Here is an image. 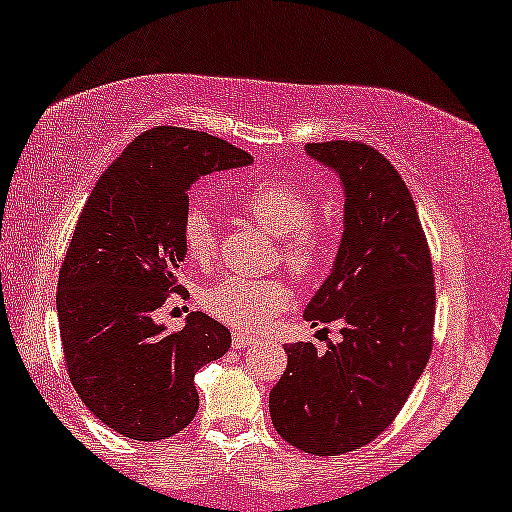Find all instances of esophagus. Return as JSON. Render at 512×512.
Returning <instances> with one entry per match:
<instances>
[{
	"instance_id": "esophagus-1",
	"label": "esophagus",
	"mask_w": 512,
	"mask_h": 512,
	"mask_svg": "<svg viewBox=\"0 0 512 512\" xmlns=\"http://www.w3.org/2000/svg\"><path fill=\"white\" fill-rule=\"evenodd\" d=\"M249 345H254V338H251L249 333H242V331H235L233 333V347L235 349H244V347H249Z\"/></svg>"
}]
</instances>
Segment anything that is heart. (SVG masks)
Instances as JSON below:
<instances>
[{"label":"heart","instance_id":"1","mask_svg":"<svg viewBox=\"0 0 512 512\" xmlns=\"http://www.w3.org/2000/svg\"><path fill=\"white\" fill-rule=\"evenodd\" d=\"M235 202L265 233L277 237V256L291 275L317 279L333 256V233L317 223L310 195L286 181H258L235 193ZM181 244L195 265H209L216 256V228L205 207L188 205L181 219ZM200 303L223 324L258 331L291 303V289L282 279L226 277L202 291Z\"/></svg>","mask_w":512,"mask_h":512}]
</instances>
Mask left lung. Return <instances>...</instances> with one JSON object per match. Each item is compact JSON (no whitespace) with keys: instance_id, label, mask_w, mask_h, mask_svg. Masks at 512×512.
<instances>
[{"instance_id":"1","label":"left lung","mask_w":512,"mask_h":512,"mask_svg":"<svg viewBox=\"0 0 512 512\" xmlns=\"http://www.w3.org/2000/svg\"><path fill=\"white\" fill-rule=\"evenodd\" d=\"M305 151L340 177L345 228L303 317L338 321L342 342L326 354L312 342L284 347L289 363L270 391V417L286 443L335 457L380 436L408 401L431 356L436 289L415 200L394 165L345 139Z\"/></svg>"}]
</instances>
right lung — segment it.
I'll use <instances>...</instances> for the list:
<instances>
[{
    "mask_svg": "<svg viewBox=\"0 0 512 512\" xmlns=\"http://www.w3.org/2000/svg\"><path fill=\"white\" fill-rule=\"evenodd\" d=\"M251 163L207 132L158 125L114 160L83 207L58 279L60 340L76 394L125 438L186 429L200 405L195 373L230 349V331L207 314L167 333L153 312L181 291L191 186Z\"/></svg>",
    "mask_w": 512,
    "mask_h": 512,
    "instance_id": "obj_1",
    "label": "right lung"
}]
</instances>
